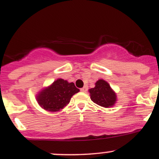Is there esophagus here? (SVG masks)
<instances>
[{
	"instance_id": "esophagus-1",
	"label": "esophagus",
	"mask_w": 159,
	"mask_h": 159,
	"mask_svg": "<svg viewBox=\"0 0 159 159\" xmlns=\"http://www.w3.org/2000/svg\"><path fill=\"white\" fill-rule=\"evenodd\" d=\"M88 91V86H84V88H81V91H82V92H86V91Z\"/></svg>"
}]
</instances>
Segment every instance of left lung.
Masks as SVG:
<instances>
[{
    "mask_svg": "<svg viewBox=\"0 0 159 159\" xmlns=\"http://www.w3.org/2000/svg\"><path fill=\"white\" fill-rule=\"evenodd\" d=\"M91 99L93 103L103 107L109 108L114 106L117 101L116 93L110 85L103 79H100L95 83V87L89 89Z\"/></svg>",
    "mask_w": 159,
    "mask_h": 159,
    "instance_id": "obj_1",
    "label": "left lung"
}]
</instances>
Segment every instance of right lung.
I'll use <instances>...</instances> for the list:
<instances>
[{
	"mask_svg": "<svg viewBox=\"0 0 159 159\" xmlns=\"http://www.w3.org/2000/svg\"><path fill=\"white\" fill-rule=\"evenodd\" d=\"M79 91L73 82L69 83L62 78H58L49 86L39 91L36 98L43 109L57 112L69 103L71 97Z\"/></svg>",
	"mask_w": 159,
	"mask_h": 159,
	"instance_id": "right-lung-1",
	"label": "right lung"
}]
</instances>
